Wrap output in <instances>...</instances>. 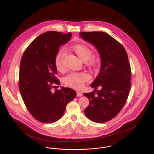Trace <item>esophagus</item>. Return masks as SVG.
<instances>
[{
    "instance_id": "esophagus-1",
    "label": "esophagus",
    "mask_w": 154,
    "mask_h": 154,
    "mask_svg": "<svg viewBox=\"0 0 154 154\" xmlns=\"http://www.w3.org/2000/svg\"><path fill=\"white\" fill-rule=\"evenodd\" d=\"M76 95H77V96L78 97H81L83 94H82V93L81 92V91H77L76 92Z\"/></svg>"
}]
</instances>
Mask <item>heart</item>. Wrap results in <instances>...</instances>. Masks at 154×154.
Instances as JSON below:
<instances>
[{
    "mask_svg": "<svg viewBox=\"0 0 154 154\" xmlns=\"http://www.w3.org/2000/svg\"><path fill=\"white\" fill-rule=\"evenodd\" d=\"M72 50L75 54L82 60L86 61L87 64L92 66L95 64L94 59L92 58V51L86 44H73L72 46ZM65 50L62 48L60 49L55 57V66L57 70L62 71L63 70V59L65 57ZM89 79V76L85 72H74L71 73L65 78V84L67 86L75 88L80 89L82 88L85 82Z\"/></svg>",
    "mask_w": 154,
    "mask_h": 154,
    "instance_id": "obj_1",
    "label": "heart"
}]
</instances>
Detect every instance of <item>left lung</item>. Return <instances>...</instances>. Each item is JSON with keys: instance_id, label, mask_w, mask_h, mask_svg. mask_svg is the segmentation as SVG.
<instances>
[{"instance_id": "left-lung-1", "label": "left lung", "mask_w": 154, "mask_h": 154, "mask_svg": "<svg viewBox=\"0 0 154 154\" xmlns=\"http://www.w3.org/2000/svg\"><path fill=\"white\" fill-rule=\"evenodd\" d=\"M79 35L96 48L101 63L98 76L91 84L97 91V88L99 90L96 94L84 93L89 101L84 112L91 121L104 123L117 116L128 99L131 85L128 54L122 44L106 32H82Z\"/></svg>"}]
</instances>
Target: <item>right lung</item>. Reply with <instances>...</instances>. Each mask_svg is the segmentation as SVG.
Returning <instances> with one entry per match:
<instances>
[{"label": "right lung", "mask_w": 154, "mask_h": 154, "mask_svg": "<svg viewBox=\"0 0 154 154\" xmlns=\"http://www.w3.org/2000/svg\"><path fill=\"white\" fill-rule=\"evenodd\" d=\"M72 33L47 31L37 37L25 50L21 60L19 84L23 101L37 120L51 123L63 115L67 104L76 96V92L61 87L56 78L55 57L61 45L71 38Z\"/></svg>", "instance_id": "right-lung-1"}]
</instances>
